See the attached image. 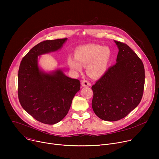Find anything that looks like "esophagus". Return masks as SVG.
Segmentation results:
<instances>
[{
  "label": "esophagus",
  "instance_id": "1",
  "mask_svg": "<svg viewBox=\"0 0 159 159\" xmlns=\"http://www.w3.org/2000/svg\"><path fill=\"white\" fill-rule=\"evenodd\" d=\"M81 84L83 87H89L90 86V85H91V84H90V82L88 80H85V79H84L82 80Z\"/></svg>",
  "mask_w": 159,
  "mask_h": 159
}]
</instances>
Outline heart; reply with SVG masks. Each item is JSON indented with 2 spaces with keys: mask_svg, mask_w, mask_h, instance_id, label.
<instances>
[{
  "mask_svg": "<svg viewBox=\"0 0 159 159\" xmlns=\"http://www.w3.org/2000/svg\"><path fill=\"white\" fill-rule=\"evenodd\" d=\"M111 57L108 47L96 44L79 47L75 50V58L70 57L69 65L75 72H81L82 66L86 67L87 74L93 78H99L106 72Z\"/></svg>",
  "mask_w": 159,
  "mask_h": 159,
  "instance_id": "obj_1",
  "label": "heart"
}]
</instances>
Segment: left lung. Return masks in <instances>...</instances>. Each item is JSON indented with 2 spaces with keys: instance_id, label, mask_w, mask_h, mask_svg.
Returning a JSON list of instances; mask_svg holds the SVG:
<instances>
[{
  "instance_id": "1",
  "label": "left lung",
  "mask_w": 159,
  "mask_h": 159,
  "mask_svg": "<svg viewBox=\"0 0 159 159\" xmlns=\"http://www.w3.org/2000/svg\"><path fill=\"white\" fill-rule=\"evenodd\" d=\"M119 48L116 63L92 86V107L101 120L123 119L140 102L144 90L145 69L142 60L129 46L115 41Z\"/></svg>"
}]
</instances>
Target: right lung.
<instances>
[{"mask_svg": "<svg viewBox=\"0 0 159 159\" xmlns=\"http://www.w3.org/2000/svg\"><path fill=\"white\" fill-rule=\"evenodd\" d=\"M67 38L40 42L23 57L18 71V98L21 106L37 121L54 125L69 112L72 99L80 89V82L58 70L41 72L38 56L60 49Z\"/></svg>", "mask_w": 159, "mask_h": 159, "instance_id": "1", "label": "right lung"}]
</instances>
